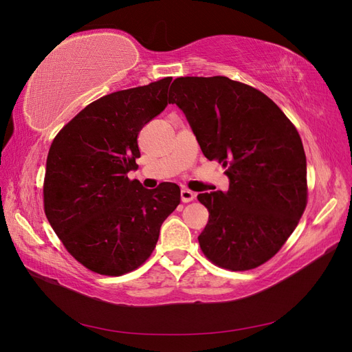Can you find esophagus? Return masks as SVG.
<instances>
[{"mask_svg": "<svg viewBox=\"0 0 352 352\" xmlns=\"http://www.w3.org/2000/svg\"><path fill=\"white\" fill-rule=\"evenodd\" d=\"M180 198H182L184 202H190L195 198V194L189 189H182V190H180Z\"/></svg>", "mask_w": 352, "mask_h": 352, "instance_id": "34e87169", "label": "esophagus"}]
</instances>
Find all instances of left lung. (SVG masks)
<instances>
[{"label":"left lung","mask_w":352,"mask_h":352,"mask_svg":"<svg viewBox=\"0 0 352 352\" xmlns=\"http://www.w3.org/2000/svg\"><path fill=\"white\" fill-rule=\"evenodd\" d=\"M170 101L186 116L201 151L226 168L228 192L199 194L208 223L201 251L243 272L274 257L307 207V160L296 127L267 95L226 76L177 78Z\"/></svg>","instance_id":"left-lung-1"}]
</instances>
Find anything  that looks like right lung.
I'll return each mask as SVG.
<instances>
[{"mask_svg":"<svg viewBox=\"0 0 352 352\" xmlns=\"http://www.w3.org/2000/svg\"><path fill=\"white\" fill-rule=\"evenodd\" d=\"M172 78L104 95L52 141L44 210L72 257L91 272L122 276L153 254L160 228L180 202L176 184L145 189L127 173L141 157L138 135L170 104Z\"/></svg>","mask_w":352,"mask_h":352,"instance_id":"1","label":"right lung"}]
</instances>
